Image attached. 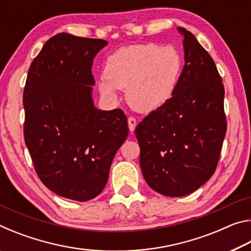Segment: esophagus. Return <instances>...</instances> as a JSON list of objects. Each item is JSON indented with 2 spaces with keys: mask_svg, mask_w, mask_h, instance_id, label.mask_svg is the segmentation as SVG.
<instances>
[{
  "mask_svg": "<svg viewBox=\"0 0 251 251\" xmlns=\"http://www.w3.org/2000/svg\"><path fill=\"white\" fill-rule=\"evenodd\" d=\"M136 125H137V121H136V118L133 116H129L128 117V127H129V130L133 131L135 129Z\"/></svg>",
  "mask_w": 251,
  "mask_h": 251,
  "instance_id": "esophagus-1",
  "label": "esophagus"
}]
</instances>
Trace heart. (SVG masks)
<instances>
[{"label": "heart", "mask_w": 251, "mask_h": 251, "mask_svg": "<svg viewBox=\"0 0 251 251\" xmlns=\"http://www.w3.org/2000/svg\"><path fill=\"white\" fill-rule=\"evenodd\" d=\"M184 70V58L175 46L156 43L125 46L109 55L105 77L99 82L101 95L116 99V88L126 91L134 109L150 113L172 99Z\"/></svg>", "instance_id": "1"}]
</instances>
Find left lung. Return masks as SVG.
<instances>
[{"mask_svg": "<svg viewBox=\"0 0 251 251\" xmlns=\"http://www.w3.org/2000/svg\"><path fill=\"white\" fill-rule=\"evenodd\" d=\"M184 35L185 65L176 92L135 129L148 186L164 196L192 194L214 175L227 130L222 76L192 33Z\"/></svg>", "mask_w": 251, "mask_h": 251, "instance_id": "left-lung-1", "label": "left lung"}]
</instances>
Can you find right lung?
<instances>
[{
    "label": "right lung",
    "instance_id": "add662e5",
    "mask_svg": "<svg viewBox=\"0 0 251 251\" xmlns=\"http://www.w3.org/2000/svg\"><path fill=\"white\" fill-rule=\"evenodd\" d=\"M107 42L59 33L29 66L23 93L24 139L42 182L58 196L95 198L128 135L122 109H97L93 59Z\"/></svg>",
    "mask_w": 251,
    "mask_h": 251
}]
</instances>
